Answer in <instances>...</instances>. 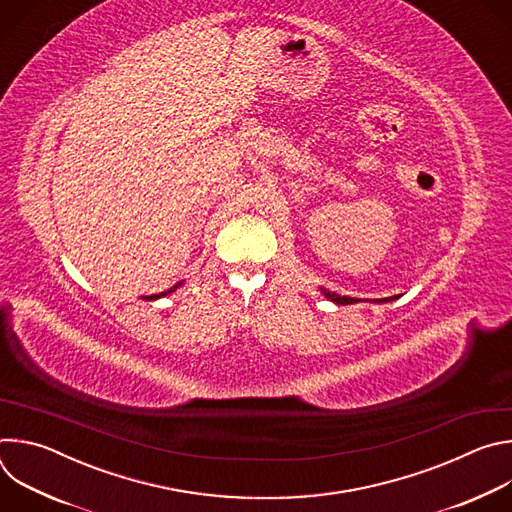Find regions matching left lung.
Listing matches in <instances>:
<instances>
[{"label": "left lung", "instance_id": "obj_1", "mask_svg": "<svg viewBox=\"0 0 512 512\" xmlns=\"http://www.w3.org/2000/svg\"><path fill=\"white\" fill-rule=\"evenodd\" d=\"M320 291H322V294H324V298H326V300H330V302H334V304H338V306H348V304H358V302H360L358 298L338 296V294H334V291H328V289H322V287H320ZM393 300H397V296H393V298H381V300H373V304H387V302H393Z\"/></svg>", "mask_w": 512, "mask_h": 512}]
</instances>
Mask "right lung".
<instances>
[{
	"label": "right lung",
	"mask_w": 512,
	"mask_h": 512,
	"mask_svg": "<svg viewBox=\"0 0 512 512\" xmlns=\"http://www.w3.org/2000/svg\"><path fill=\"white\" fill-rule=\"evenodd\" d=\"M180 285H182V283H178V285H174V287H170V289H168V291H162V294H156V296H145V298H143V300H148V302H150V300H160V298H164V296H170V294H172V291H176V289H178V287H180Z\"/></svg>",
	"instance_id": "right-lung-1"
}]
</instances>
